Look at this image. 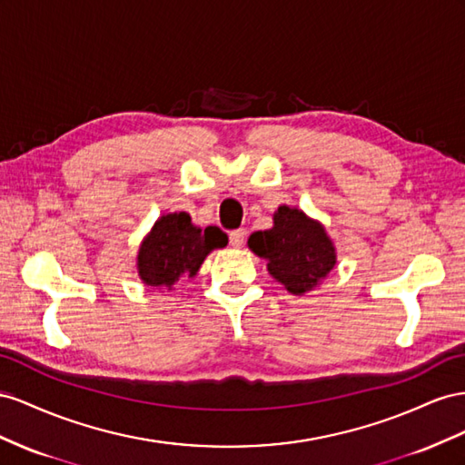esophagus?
<instances>
[{"mask_svg":"<svg viewBox=\"0 0 465 465\" xmlns=\"http://www.w3.org/2000/svg\"><path fill=\"white\" fill-rule=\"evenodd\" d=\"M245 235H247L245 230H233V232H230V245L232 247H242L245 243Z\"/></svg>","mask_w":465,"mask_h":465,"instance_id":"34e87169","label":"esophagus"}]
</instances>
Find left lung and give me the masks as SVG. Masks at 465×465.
<instances>
[{"label": "left lung", "mask_w": 465, "mask_h": 465, "mask_svg": "<svg viewBox=\"0 0 465 465\" xmlns=\"http://www.w3.org/2000/svg\"><path fill=\"white\" fill-rule=\"evenodd\" d=\"M272 220V228L251 233L247 245L267 259L271 276L290 294H306L333 271L335 245L323 225L298 208L278 206Z\"/></svg>", "instance_id": "1"}]
</instances>
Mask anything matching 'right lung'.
Returning a JSON list of instances; mask_svg holds the SVG:
<instances>
[{"label": "right lung", "mask_w": 465, "mask_h": 465, "mask_svg": "<svg viewBox=\"0 0 465 465\" xmlns=\"http://www.w3.org/2000/svg\"><path fill=\"white\" fill-rule=\"evenodd\" d=\"M225 245L228 235L216 225L201 230L187 212L165 214L140 245L138 276L152 288L171 290L179 281L196 276L210 251Z\"/></svg>", "instance_id": "obj_1"}]
</instances>
